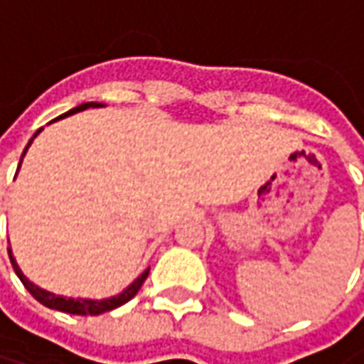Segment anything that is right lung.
Returning <instances> with one entry per match:
<instances>
[{"mask_svg":"<svg viewBox=\"0 0 364 364\" xmlns=\"http://www.w3.org/2000/svg\"><path fill=\"white\" fill-rule=\"evenodd\" d=\"M90 107H103V105L99 103H83L80 105V107H75V109H72V111L64 112L62 117H68V114H74V112H80V111H85V109H90ZM60 119V117H58ZM41 130H36L35 136L38 134ZM33 136V138H35ZM33 138H31V142H33ZM31 142L27 144V148L23 150V156L27 154L28 146H31ZM23 156H21V161H23ZM19 161V166H21ZM19 171V169H17ZM9 252V259H11V265L13 269H15V273H17V277L21 279V282L25 284V289L33 294V296L41 302V304H44L46 308H52V310H60V312H66V314H77V316H99V314L103 312H109V310H114V308H119V306L127 304L130 298L136 296V292L140 290V287L144 284V281H146V277H148V273H150V269H146L138 279H136L130 287H128L127 290H122L120 294H117V296L112 298H105V300H83V298H64V296H56V294H52V292H46V290L38 289V287H35L33 282L28 281L25 274L21 273L19 265L15 263V259H13L11 255V250H7Z\"/></svg>","mask_w":364,"mask_h":364,"instance_id":"right-lung-1","label":"right lung"}]
</instances>
